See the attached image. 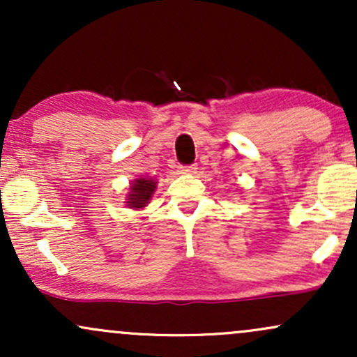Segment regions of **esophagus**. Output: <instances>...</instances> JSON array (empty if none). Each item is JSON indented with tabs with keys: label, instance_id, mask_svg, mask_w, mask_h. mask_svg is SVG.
Masks as SVG:
<instances>
[{
	"label": "esophagus",
	"instance_id": "1",
	"mask_svg": "<svg viewBox=\"0 0 357 357\" xmlns=\"http://www.w3.org/2000/svg\"><path fill=\"white\" fill-rule=\"evenodd\" d=\"M196 169H198L196 165H181V166H179V171H181L183 174H192Z\"/></svg>",
	"mask_w": 357,
	"mask_h": 357
}]
</instances>
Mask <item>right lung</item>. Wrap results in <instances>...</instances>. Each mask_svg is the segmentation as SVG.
Instances as JSON below:
<instances>
[{
  "instance_id": "add662e5",
  "label": "right lung",
  "mask_w": 357,
  "mask_h": 357,
  "mask_svg": "<svg viewBox=\"0 0 357 357\" xmlns=\"http://www.w3.org/2000/svg\"><path fill=\"white\" fill-rule=\"evenodd\" d=\"M154 188H155V183L153 179H146V178H141V179H136V181L132 183V186L129 188L130 190V195H129V208H142L146 206L147 202L151 199V196H153L154 192Z\"/></svg>"
}]
</instances>
